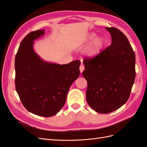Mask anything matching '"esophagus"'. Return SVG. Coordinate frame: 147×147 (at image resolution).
Returning <instances> with one entry per match:
<instances>
[{"label": "esophagus", "instance_id": "34e87169", "mask_svg": "<svg viewBox=\"0 0 147 147\" xmlns=\"http://www.w3.org/2000/svg\"><path fill=\"white\" fill-rule=\"evenodd\" d=\"M84 70V67L83 64H81L80 66V70L81 74L83 72V71Z\"/></svg>", "mask_w": 147, "mask_h": 147}]
</instances>
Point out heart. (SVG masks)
Listing matches in <instances>:
<instances>
[{
    "mask_svg": "<svg viewBox=\"0 0 147 147\" xmlns=\"http://www.w3.org/2000/svg\"><path fill=\"white\" fill-rule=\"evenodd\" d=\"M96 37V34L95 33H92L89 35L88 40H92ZM104 45V39L100 37L96 38L94 42L92 43L91 45L87 49V53L89 56H95L99 53L101 48L103 47Z\"/></svg>",
    "mask_w": 147,
    "mask_h": 147,
    "instance_id": "obj_1",
    "label": "heart"
}]
</instances>
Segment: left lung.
<instances>
[{
	"label": "left lung",
	"instance_id": "1",
	"mask_svg": "<svg viewBox=\"0 0 147 147\" xmlns=\"http://www.w3.org/2000/svg\"><path fill=\"white\" fill-rule=\"evenodd\" d=\"M105 29L112 36V44L83 61L86 100L100 113L112 112L126 103L136 77L135 53L126 35L116 28Z\"/></svg>",
	"mask_w": 147,
	"mask_h": 147
}]
</instances>
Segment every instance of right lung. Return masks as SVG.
Instances as JSON below:
<instances>
[{"mask_svg":"<svg viewBox=\"0 0 147 147\" xmlns=\"http://www.w3.org/2000/svg\"><path fill=\"white\" fill-rule=\"evenodd\" d=\"M45 33L37 30L21 41L15 56V88L24 107L38 116L50 117L63 107L71 84L80 75L79 60L60 65L40 58L33 49L35 39Z\"/></svg>","mask_w":147,"mask_h":147,"instance_id":"obj_1","label":"right lung"}]
</instances>
